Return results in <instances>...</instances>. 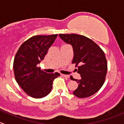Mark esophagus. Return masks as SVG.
I'll use <instances>...</instances> for the list:
<instances>
[{
  "mask_svg": "<svg viewBox=\"0 0 124 124\" xmlns=\"http://www.w3.org/2000/svg\"><path fill=\"white\" fill-rule=\"evenodd\" d=\"M61 76H62V77H63V78H65V79H68V78H70V76L68 75H67V74H61Z\"/></svg>",
  "mask_w": 124,
  "mask_h": 124,
  "instance_id": "esophagus-1",
  "label": "esophagus"
}]
</instances>
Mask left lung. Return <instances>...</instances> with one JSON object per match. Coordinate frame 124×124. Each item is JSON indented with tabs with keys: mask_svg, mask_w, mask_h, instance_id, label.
Segmentation results:
<instances>
[{
	"mask_svg": "<svg viewBox=\"0 0 124 124\" xmlns=\"http://www.w3.org/2000/svg\"><path fill=\"white\" fill-rule=\"evenodd\" d=\"M60 38L71 44L74 51L72 63L79 64L78 73L80 79L76 81L78 87L73 94L79 98L90 97L98 92L104 84L107 71V62L103 50L91 39L76 34H60Z\"/></svg>",
	"mask_w": 124,
	"mask_h": 124,
	"instance_id": "obj_1",
	"label": "left lung"
}]
</instances>
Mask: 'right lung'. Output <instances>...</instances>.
Wrapping results in <instances>:
<instances>
[{
	"instance_id": "obj_1",
	"label": "right lung",
	"mask_w": 124,
	"mask_h": 124,
	"mask_svg": "<svg viewBox=\"0 0 124 124\" xmlns=\"http://www.w3.org/2000/svg\"><path fill=\"white\" fill-rule=\"evenodd\" d=\"M57 34L37 35L24 42L13 62L14 76L17 84L28 95L34 98H42L51 92L54 79L59 73H47L38 67L44 59Z\"/></svg>"
}]
</instances>
